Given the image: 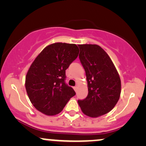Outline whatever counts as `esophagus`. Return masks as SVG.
<instances>
[{"instance_id":"1","label":"esophagus","mask_w":146,"mask_h":146,"mask_svg":"<svg viewBox=\"0 0 146 146\" xmlns=\"http://www.w3.org/2000/svg\"><path fill=\"white\" fill-rule=\"evenodd\" d=\"M73 88H74L75 91H77V90H78V86H75L73 87Z\"/></svg>"}]
</instances>
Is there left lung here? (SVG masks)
I'll list each match as a JSON object with an SVG mask.
<instances>
[{"mask_svg":"<svg viewBox=\"0 0 146 146\" xmlns=\"http://www.w3.org/2000/svg\"><path fill=\"white\" fill-rule=\"evenodd\" d=\"M81 64L86 72L88 95L78 100L84 114L98 117L110 112L121 94V80L106 52L97 44H79Z\"/></svg>","mask_w":146,"mask_h":146,"instance_id":"1","label":"left lung"}]
</instances>
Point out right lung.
I'll return each instance as SVG.
<instances>
[{
    "label": "right lung",
    "mask_w": 146,
    "mask_h": 146,
    "mask_svg": "<svg viewBox=\"0 0 146 146\" xmlns=\"http://www.w3.org/2000/svg\"><path fill=\"white\" fill-rule=\"evenodd\" d=\"M78 54L76 44L56 42L36 57L27 73L25 88L37 110L46 115H57L75 95L65 80L66 68Z\"/></svg>",
    "instance_id": "obj_1"
}]
</instances>
